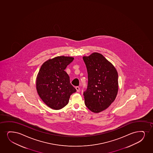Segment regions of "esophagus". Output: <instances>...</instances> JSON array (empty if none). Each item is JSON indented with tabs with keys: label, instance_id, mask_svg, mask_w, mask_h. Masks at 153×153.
<instances>
[{
	"label": "esophagus",
	"instance_id": "1",
	"mask_svg": "<svg viewBox=\"0 0 153 153\" xmlns=\"http://www.w3.org/2000/svg\"><path fill=\"white\" fill-rule=\"evenodd\" d=\"M76 91L77 92L79 91V86H76Z\"/></svg>",
	"mask_w": 153,
	"mask_h": 153
}]
</instances>
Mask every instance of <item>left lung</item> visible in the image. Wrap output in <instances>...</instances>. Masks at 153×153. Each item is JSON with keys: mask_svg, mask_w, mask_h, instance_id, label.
<instances>
[{"mask_svg": "<svg viewBox=\"0 0 153 153\" xmlns=\"http://www.w3.org/2000/svg\"><path fill=\"white\" fill-rule=\"evenodd\" d=\"M83 58L88 74L87 89L83 93L85 105L93 112H100L115 99L118 74L112 64L99 53H94Z\"/></svg>", "mask_w": 153, "mask_h": 153, "instance_id": "8db88e82", "label": "left lung"}]
</instances>
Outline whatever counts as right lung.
Returning <instances> with one entry per match:
<instances>
[{"label": "right lung", "instance_id": "1", "mask_svg": "<svg viewBox=\"0 0 153 153\" xmlns=\"http://www.w3.org/2000/svg\"><path fill=\"white\" fill-rule=\"evenodd\" d=\"M74 58L58 56L47 60L41 67L36 80L38 95L51 108L59 110L69 102L70 96L76 91L64 70Z\"/></svg>", "mask_w": 153, "mask_h": 153}]
</instances>
